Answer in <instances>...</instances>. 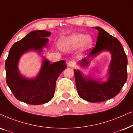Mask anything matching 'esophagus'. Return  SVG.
<instances>
[{"label": "esophagus", "instance_id": "esophagus-1", "mask_svg": "<svg viewBox=\"0 0 133 133\" xmlns=\"http://www.w3.org/2000/svg\"><path fill=\"white\" fill-rule=\"evenodd\" d=\"M68 65L69 67H70V68H73V67H74V65H75V63L74 61H69L68 63Z\"/></svg>", "mask_w": 133, "mask_h": 133}]
</instances>
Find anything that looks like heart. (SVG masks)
<instances>
[{
	"label": "heart",
	"instance_id": "obj_1",
	"mask_svg": "<svg viewBox=\"0 0 133 133\" xmlns=\"http://www.w3.org/2000/svg\"><path fill=\"white\" fill-rule=\"evenodd\" d=\"M94 44L93 38L90 35L81 33H74L69 36L63 37L59 41V46L63 50L70 52L80 48L86 51L92 48Z\"/></svg>",
	"mask_w": 133,
	"mask_h": 133
}]
</instances>
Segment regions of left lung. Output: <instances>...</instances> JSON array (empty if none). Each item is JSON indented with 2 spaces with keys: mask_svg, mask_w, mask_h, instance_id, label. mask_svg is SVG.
I'll return each instance as SVG.
<instances>
[{
  "mask_svg": "<svg viewBox=\"0 0 133 133\" xmlns=\"http://www.w3.org/2000/svg\"><path fill=\"white\" fill-rule=\"evenodd\" d=\"M98 31L95 47L86 58L78 63L81 68L89 65L91 59L100 53L108 51L111 60L108 70L107 81H102L83 75V72L74 69L75 80L78 94L83 100L92 103L109 100L120 92L127 79L128 60L124 49L117 39L99 26L94 27Z\"/></svg>",
  "mask_w": 133,
  "mask_h": 133,
  "instance_id": "1",
  "label": "left lung"
}]
</instances>
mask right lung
Returning a JSON list of instances; mask_svg holds the SVG:
<instances>
[{
	"mask_svg": "<svg viewBox=\"0 0 133 133\" xmlns=\"http://www.w3.org/2000/svg\"><path fill=\"white\" fill-rule=\"evenodd\" d=\"M51 33L35 30L16 42L11 47L5 62L6 84L17 100L29 105H38L52 100L55 91L58 77L67 68L64 60L50 64L43 56L41 69L36 77L29 78L23 76L19 70V59L22 55L35 51L41 55L48 44Z\"/></svg>",
	"mask_w": 133,
	"mask_h": 133,
	"instance_id": "add662e5",
	"label": "right lung"
}]
</instances>
